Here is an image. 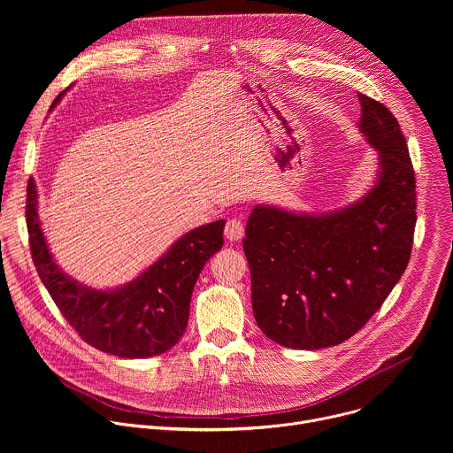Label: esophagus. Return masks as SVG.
Instances as JSON below:
<instances>
[{"label": "esophagus", "instance_id": "34e87169", "mask_svg": "<svg viewBox=\"0 0 453 453\" xmlns=\"http://www.w3.org/2000/svg\"><path fill=\"white\" fill-rule=\"evenodd\" d=\"M243 233H245V227H243V224L240 220H236V219L227 220L224 234H226V238L229 242H240L243 238Z\"/></svg>", "mask_w": 453, "mask_h": 453}]
</instances>
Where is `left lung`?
Masks as SVG:
<instances>
[{
  "instance_id": "1",
  "label": "left lung",
  "mask_w": 453,
  "mask_h": 453,
  "mask_svg": "<svg viewBox=\"0 0 453 453\" xmlns=\"http://www.w3.org/2000/svg\"><path fill=\"white\" fill-rule=\"evenodd\" d=\"M358 131L378 154L374 184L330 213L254 206L243 238L260 330L292 349L337 346L376 313L407 269L416 177L398 119L358 93Z\"/></svg>"
}]
</instances>
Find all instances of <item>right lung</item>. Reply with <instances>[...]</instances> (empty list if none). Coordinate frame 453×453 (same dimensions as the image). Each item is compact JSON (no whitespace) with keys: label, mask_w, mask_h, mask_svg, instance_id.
<instances>
[{"label":"right lung","mask_w":453,"mask_h":453,"mask_svg":"<svg viewBox=\"0 0 453 453\" xmlns=\"http://www.w3.org/2000/svg\"><path fill=\"white\" fill-rule=\"evenodd\" d=\"M27 226L37 274L73 330L104 353L149 358L172 349L182 337L193 287L224 245L226 220L188 231L138 278L107 290L79 283L55 264L41 229L34 179L27 189Z\"/></svg>","instance_id":"right-lung-1"}]
</instances>
